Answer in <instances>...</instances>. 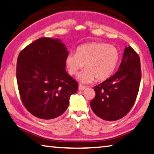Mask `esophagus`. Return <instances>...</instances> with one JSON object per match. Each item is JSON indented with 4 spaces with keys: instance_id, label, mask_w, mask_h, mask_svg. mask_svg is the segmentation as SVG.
I'll return each instance as SVG.
<instances>
[{
    "instance_id": "34e87169",
    "label": "esophagus",
    "mask_w": 154,
    "mask_h": 154,
    "mask_svg": "<svg viewBox=\"0 0 154 154\" xmlns=\"http://www.w3.org/2000/svg\"><path fill=\"white\" fill-rule=\"evenodd\" d=\"M85 89H86V87L83 86V85H79V91H83V90H84Z\"/></svg>"
}]
</instances>
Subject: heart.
<instances>
[{
  "mask_svg": "<svg viewBox=\"0 0 154 154\" xmlns=\"http://www.w3.org/2000/svg\"><path fill=\"white\" fill-rule=\"evenodd\" d=\"M119 52L116 47L105 43H90L78 47L76 54L70 53L65 59L68 72L77 75L83 66L86 68L78 77L82 83H90L96 78L104 81L110 77L118 66Z\"/></svg>",
  "mask_w": 154,
  "mask_h": 154,
  "instance_id": "obj_1",
  "label": "heart"
}]
</instances>
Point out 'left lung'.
Returning a JSON list of instances; mask_svg holds the SVG:
<instances>
[{
	"mask_svg": "<svg viewBox=\"0 0 154 154\" xmlns=\"http://www.w3.org/2000/svg\"><path fill=\"white\" fill-rule=\"evenodd\" d=\"M141 79L140 58L131 47L125 48L118 71L94 88L95 98L90 102L92 111L106 121H116L132 109Z\"/></svg>",
	"mask_w": 154,
	"mask_h": 154,
	"instance_id": "obj_1",
	"label": "left lung"
}]
</instances>
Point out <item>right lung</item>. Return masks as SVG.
Instances as JSON below:
<instances>
[{"label": "right lung", "mask_w": 154, "mask_h": 154, "mask_svg": "<svg viewBox=\"0 0 154 154\" xmlns=\"http://www.w3.org/2000/svg\"><path fill=\"white\" fill-rule=\"evenodd\" d=\"M69 51L59 38H41L23 49L17 58L16 77L21 99L36 118L51 119L63 114L78 83L67 73Z\"/></svg>", "instance_id": "right-lung-1"}]
</instances>
